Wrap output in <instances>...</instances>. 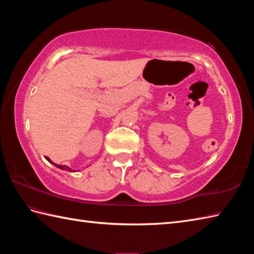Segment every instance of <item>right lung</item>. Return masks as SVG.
I'll use <instances>...</instances> for the list:
<instances>
[{
    "instance_id": "obj_1",
    "label": "right lung",
    "mask_w": 254,
    "mask_h": 254,
    "mask_svg": "<svg viewBox=\"0 0 254 254\" xmlns=\"http://www.w3.org/2000/svg\"><path fill=\"white\" fill-rule=\"evenodd\" d=\"M47 159L49 160L50 163H52V161H51L49 158H48V157H47ZM52 164H53V163H52ZM56 166L58 167V168H60V169H65V170H68V171H72V169H71V168H68L67 166H61V165H60V166H59V165H56Z\"/></svg>"
}]
</instances>
